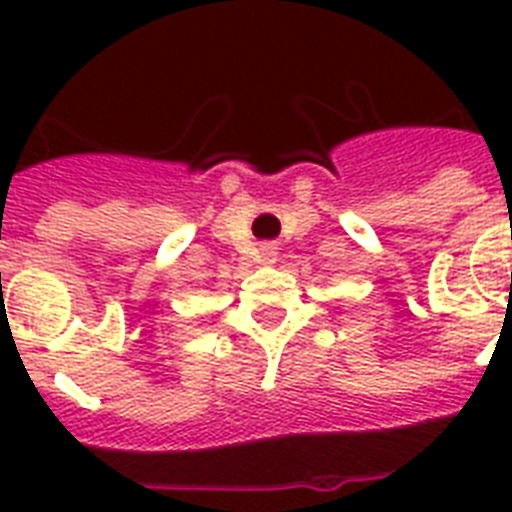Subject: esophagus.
<instances>
[{
  "instance_id": "1",
  "label": "esophagus",
  "mask_w": 512,
  "mask_h": 512,
  "mask_svg": "<svg viewBox=\"0 0 512 512\" xmlns=\"http://www.w3.org/2000/svg\"><path fill=\"white\" fill-rule=\"evenodd\" d=\"M276 255H279V252H276V247H273V244H263V247H260V263L263 265L276 263Z\"/></svg>"
}]
</instances>
